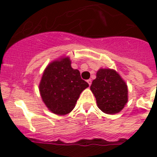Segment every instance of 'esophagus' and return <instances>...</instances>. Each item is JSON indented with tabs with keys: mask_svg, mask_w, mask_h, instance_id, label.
Listing matches in <instances>:
<instances>
[{
	"mask_svg": "<svg viewBox=\"0 0 157 157\" xmlns=\"http://www.w3.org/2000/svg\"><path fill=\"white\" fill-rule=\"evenodd\" d=\"M87 82H88L89 86H91V83H92V80H91V79H89V80H87Z\"/></svg>",
	"mask_w": 157,
	"mask_h": 157,
	"instance_id": "esophagus-1",
	"label": "esophagus"
}]
</instances>
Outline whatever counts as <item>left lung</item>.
I'll return each instance as SVG.
<instances>
[{
	"instance_id": "obj_1",
	"label": "left lung",
	"mask_w": 157,
	"mask_h": 157,
	"mask_svg": "<svg viewBox=\"0 0 157 157\" xmlns=\"http://www.w3.org/2000/svg\"><path fill=\"white\" fill-rule=\"evenodd\" d=\"M98 108L107 114H116L124 108L128 101L125 82L112 69H99L90 86Z\"/></svg>"
}]
</instances>
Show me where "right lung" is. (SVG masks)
Here are the masks:
<instances>
[{
  "mask_svg": "<svg viewBox=\"0 0 157 157\" xmlns=\"http://www.w3.org/2000/svg\"><path fill=\"white\" fill-rule=\"evenodd\" d=\"M89 84L80 71L71 67L68 58L54 61L45 68L40 80V95L45 104L57 115L71 112L81 93Z\"/></svg>",
  "mask_w": 157,
  "mask_h": 157,
  "instance_id": "1",
  "label": "right lung"
}]
</instances>
